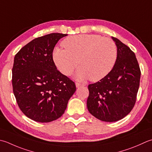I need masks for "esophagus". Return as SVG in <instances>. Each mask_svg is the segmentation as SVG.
<instances>
[{"instance_id":"1","label":"esophagus","mask_w":152,"mask_h":152,"mask_svg":"<svg viewBox=\"0 0 152 152\" xmlns=\"http://www.w3.org/2000/svg\"><path fill=\"white\" fill-rule=\"evenodd\" d=\"M86 85L84 84H80V83L78 82H76V86L77 88H79V87H81V86H85Z\"/></svg>"}]
</instances>
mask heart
Returning a JSON list of instances; mask_svg holds the SVG:
<instances>
[{
    "instance_id": "1",
    "label": "heart",
    "mask_w": 152,
    "mask_h": 152,
    "mask_svg": "<svg viewBox=\"0 0 152 152\" xmlns=\"http://www.w3.org/2000/svg\"><path fill=\"white\" fill-rule=\"evenodd\" d=\"M64 49L53 50V59L58 70L70 76L80 62L81 66L76 79L97 82L111 72L117 58V48L109 38L99 35L80 34L70 36L62 41Z\"/></svg>"
}]
</instances>
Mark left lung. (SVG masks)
Returning <instances> with one entry per match:
<instances>
[{"label": "left lung", "mask_w": 152, "mask_h": 152, "mask_svg": "<svg viewBox=\"0 0 152 152\" xmlns=\"http://www.w3.org/2000/svg\"><path fill=\"white\" fill-rule=\"evenodd\" d=\"M117 47V58L107 76L88 86L87 107L102 121H119L135 105L141 72L134 53L117 38L112 37Z\"/></svg>", "instance_id": "1"}]
</instances>
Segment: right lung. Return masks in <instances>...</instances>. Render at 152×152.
Masks as SVG:
<instances>
[{
    "label": "right lung",
    "instance_id": "1",
    "mask_svg": "<svg viewBox=\"0 0 152 152\" xmlns=\"http://www.w3.org/2000/svg\"><path fill=\"white\" fill-rule=\"evenodd\" d=\"M66 35L53 33L35 38L14 56V96L23 113L35 121L60 118L76 90L75 83L56 69L52 56L55 45Z\"/></svg>",
    "mask_w": 152,
    "mask_h": 152
}]
</instances>
